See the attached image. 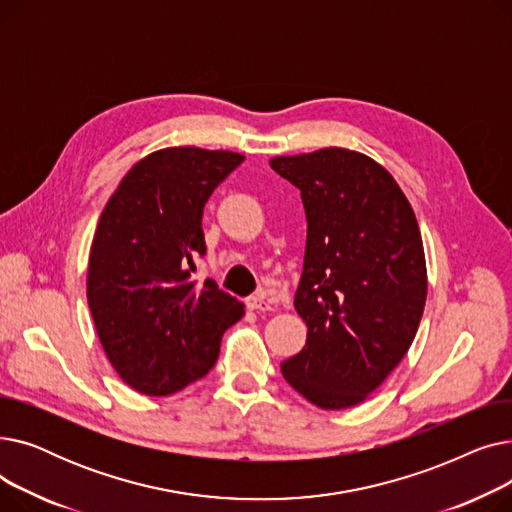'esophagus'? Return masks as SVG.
Instances as JSON below:
<instances>
[{
	"label": "esophagus",
	"mask_w": 512,
	"mask_h": 512,
	"mask_svg": "<svg viewBox=\"0 0 512 512\" xmlns=\"http://www.w3.org/2000/svg\"><path fill=\"white\" fill-rule=\"evenodd\" d=\"M247 309L249 311H270L272 307L263 299V294L257 292V294H251V297L247 299Z\"/></svg>",
	"instance_id": "esophagus-1"
}]
</instances>
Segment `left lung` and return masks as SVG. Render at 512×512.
<instances>
[{"label":"left lung","mask_w":512,"mask_h":512,"mask_svg":"<svg viewBox=\"0 0 512 512\" xmlns=\"http://www.w3.org/2000/svg\"><path fill=\"white\" fill-rule=\"evenodd\" d=\"M274 172L301 191L307 245L294 309L307 324L284 380L315 407L363 402L407 355L427 297L411 203L371 157L326 147L282 155Z\"/></svg>","instance_id":"obj_1"}]
</instances>
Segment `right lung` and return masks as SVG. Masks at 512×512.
<instances>
[{"mask_svg": "<svg viewBox=\"0 0 512 512\" xmlns=\"http://www.w3.org/2000/svg\"><path fill=\"white\" fill-rule=\"evenodd\" d=\"M245 155L159 149L134 164L107 201L89 255L87 299L103 351L141 394L201 380L245 305L191 272L205 255L203 207Z\"/></svg>", "mask_w": 512, "mask_h": 512, "instance_id": "add662e5", "label": "right lung"}]
</instances>
